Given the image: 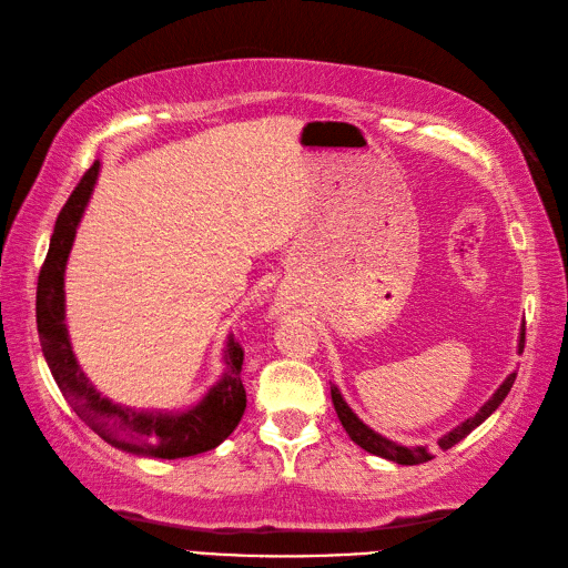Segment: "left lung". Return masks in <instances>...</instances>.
<instances>
[{
    "mask_svg": "<svg viewBox=\"0 0 568 568\" xmlns=\"http://www.w3.org/2000/svg\"><path fill=\"white\" fill-rule=\"evenodd\" d=\"M524 343H526V329L521 332V338H519V353H524ZM514 379H517V372H511V374L507 376V379L503 382V386L493 393V398H490L484 407H480L474 417H469L467 422H462L457 428H453L450 434H445V436L438 440L440 450H450L453 445H457L462 438H467L478 424H484V422L493 415V412H495L497 407H500V403L507 398L509 388L514 386ZM332 403H334V407H336V415H338L343 428H346V434H348L351 440L357 443L363 450H367V453H372V455H379V457H384V459H390V462H395V464H424V462H428V459L434 457L426 448H405V445L393 443V440L379 436L376 432H372V428H369L367 424H363V422H359V419L355 417V412L348 407L346 400H343V395L338 393L336 386H332Z\"/></svg>",
    "mask_w": 568,
    "mask_h": 568,
    "instance_id": "1",
    "label": "left lung"
}]
</instances>
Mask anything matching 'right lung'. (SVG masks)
Wrapping results in <instances>:
<instances>
[{"label": "right lung", "instance_id": "right-lung-1", "mask_svg": "<svg viewBox=\"0 0 568 568\" xmlns=\"http://www.w3.org/2000/svg\"><path fill=\"white\" fill-rule=\"evenodd\" d=\"M97 175L99 161H94L88 173L82 175L61 209L38 277V334L51 376H54L63 398L75 409V415L120 450L159 459L209 453L217 448L244 417L246 390L242 384V343L230 336L225 348L227 369L222 374V379L205 393V398L199 405L184 412H170V415L113 405L90 384L73 355L65 332L63 272L78 222L90 201Z\"/></svg>", "mask_w": 568, "mask_h": 568}]
</instances>
